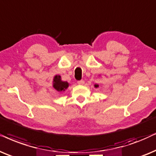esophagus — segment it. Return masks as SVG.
Instances as JSON below:
<instances>
[{"instance_id": "1", "label": "esophagus", "mask_w": 156, "mask_h": 156, "mask_svg": "<svg viewBox=\"0 0 156 156\" xmlns=\"http://www.w3.org/2000/svg\"><path fill=\"white\" fill-rule=\"evenodd\" d=\"M84 83H85V81L83 80H78V85H83Z\"/></svg>"}]
</instances>
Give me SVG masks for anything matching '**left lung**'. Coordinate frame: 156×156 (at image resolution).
<instances>
[{
    "label": "left lung",
    "mask_w": 156,
    "mask_h": 156,
    "mask_svg": "<svg viewBox=\"0 0 156 156\" xmlns=\"http://www.w3.org/2000/svg\"><path fill=\"white\" fill-rule=\"evenodd\" d=\"M95 88H98V85L95 84Z\"/></svg>",
    "instance_id": "obj_1"
}]
</instances>
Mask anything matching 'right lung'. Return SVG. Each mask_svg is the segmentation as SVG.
Returning <instances> with one entry per match:
<instances>
[{
	"instance_id": "add662e5",
	"label": "right lung",
	"mask_w": 156,
	"mask_h": 156,
	"mask_svg": "<svg viewBox=\"0 0 156 156\" xmlns=\"http://www.w3.org/2000/svg\"><path fill=\"white\" fill-rule=\"evenodd\" d=\"M68 86H69V84L68 82L61 80V77L60 76H55L54 77L53 87L57 91H58V92L65 91L68 88Z\"/></svg>"
}]
</instances>
